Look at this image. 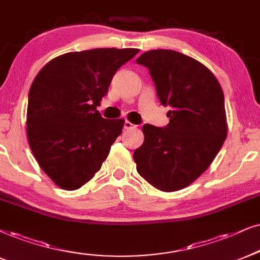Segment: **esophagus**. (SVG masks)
<instances>
[{
	"label": "esophagus",
	"mask_w": 260,
	"mask_h": 260,
	"mask_svg": "<svg viewBox=\"0 0 260 260\" xmlns=\"http://www.w3.org/2000/svg\"><path fill=\"white\" fill-rule=\"evenodd\" d=\"M123 127H124V129H132V128H136L137 126L136 124H133L132 122H129V121H124Z\"/></svg>",
	"instance_id": "1"
}]
</instances>
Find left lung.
<instances>
[{
    "instance_id": "left-lung-1",
    "label": "left lung",
    "mask_w": 260,
    "mask_h": 260,
    "mask_svg": "<svg viewBox=\"0 0 260 260\" xmlns=\"http://www.w3.org/2000/svg\"><path fill=\"white\" fill-rule=\"evenodd\" d=\"M150 71L169 123L144 124L143 145L134 151L137 170L163 192L189 186L221 150L228 132L224 96L212 72L174 50H150L137 58Z\"/></svg>"
}]
</instances>
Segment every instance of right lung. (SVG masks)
<instances>
[{"mask_svg": "<svg viewBox=\"0 0 260 260\" xmlns=\"http://www.w3.org/2000/svg\"><path fill=\"white\" fill-rule=\"evenodd\" d=\"M139 49L67 52L39 71L28 92V144L43 172L66 190L90 181L122 132L123 119L107 120L97 107L114 74Z\"/></svg>", "mask_w": 260, "mask_h": 260, "instance_id": "1", "label": "right lung"}]
</instances>
